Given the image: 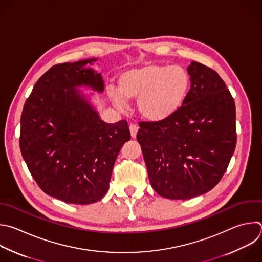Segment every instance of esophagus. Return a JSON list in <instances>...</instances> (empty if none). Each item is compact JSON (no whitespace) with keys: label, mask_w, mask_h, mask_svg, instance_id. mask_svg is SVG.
Masks as SVG:
<instances>
[{"label":"esophagus","mask_w":262,"mask_h":262,"mask_svg":"<svg viewBox=\"0 0 262 262\" xmlns=\"http://www.w3.org/2000/svg\"><path fill=\"white\" fill-rule=\"evenodd\" d=\"M138 129H139V127H138L137 124H135V123H130V124H129V130H130V136H132V138L135 139V138L137 137Z\"/></svg>","instance_id":"obj_1"}]
</instances>
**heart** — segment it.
Here are the masks:
<instances>
[{
  "label": "heart",
  "mask_w": 262,
  "mask_h": 262,
  "mask_svg": "<svg viewBox=\"0 0 262 262\" xmlns=\"http://www.w3.org/2000/svg\"><path fill=\"white\" fill-rule=\"evenodd\" d=\"M118 82L120 92H110L114 104L125 108L127 100L138 99L141 115L151 121H161L175 113L190 89V76L184 68L157 63L127 70Z\"/></svg>",
  "instance_id": "heart-1"
}]
</instances>
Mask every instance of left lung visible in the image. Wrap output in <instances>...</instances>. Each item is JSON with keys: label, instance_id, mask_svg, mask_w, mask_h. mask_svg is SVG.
<instances>
[{"label": "left lung", "instance_id": "8db88e82", "mask_svg": "<svg viewBox=\"0 0 262 262\" xmlns=\"http://www.w3.org/2000/svg\"><path fill=\"white\" fill-rule=\"evenodd\" d=\"M190 91L182 106L161 121H141V145L152 188L169 200H187L214 188L236 144L235 105L213 69L192 61Z\"/></svg>", "mask_w": 262, "mask_h": 262}]
</instances>
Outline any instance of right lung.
Listing matches in <instances>:
<instances>
[{"label":"right lung","instance_id":"right-lung-1","mask_svg":"<svg viewBox=\"0 0 262 262\" xmlns=\"http://www.w3.org/2000/svg\"><path fill=\"white\" fill-rule=\"evenodd\" d=\"M97 59L51 67L36 82L20 118L19 146L38 186L68 204L102 200L117 155L130 140L126 120L106 123L76 87L102 93L100 73L84 68Z\"/></svg>","mask_w":262,"mask_h":262}]
</instances>
